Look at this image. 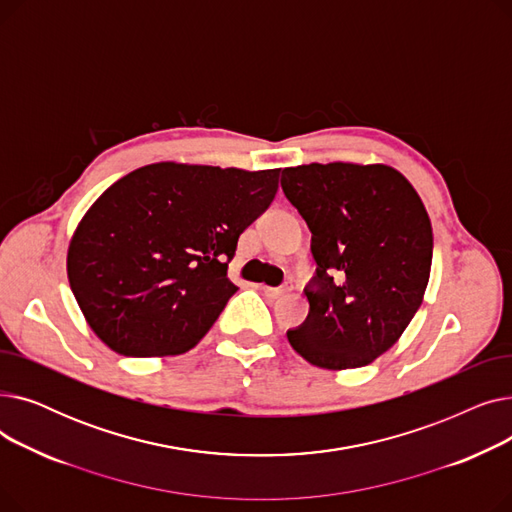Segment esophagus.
<instances>
[{
  "instance_id": "obj_1",
  "label": "esophagus",
  "mask_w": 512,
  "mask_h": 512,
  "mask_svg": "<svg viewBox=\"0 0 512 512\" xmlns=\"http://www.w3.org/2000/svg\"><path fill=\"white\" fill-rule=\"evenodd\" d=\"M267 297L270 299H280V297H284L286 292H290L292 290V284H284V286H278V288H270V286H263L261 288Z\"/></svg>"
}]
</instances>
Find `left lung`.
Returning a JSON list of instances; mask_svg holds the SVG:
<instances>
[{"instance_id": "8db88e82", "label": "left lung", "mask_w": 512, "mask_h": 512, "mask_svg": "<svg viewBox=\"0 0 512 512\" xmlns=\"http://www.w3.org/2000/svg\"><path fill=\"white\" fill-rule=\"evenodd\" d=\"M282 191L311 230L317 263L309 315L288 342L321 369L369 365L423 301L434 255L423 201L398 170L348 161L284 168Z\"/></svg>"}]
</instances>
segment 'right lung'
I'll list each match as a JSON object with an SVG mask.
<instances>
[{
    "label": "right lung",
    "instance_id": "1",
    "mask_svg": "<svg viewBox=\"0 0 512 512\" xmlns=\"http://www.w3.org/2000/svg\"><path fill=\"white\" fill-rule=\"evenodd\" d=\"M280 170L159 161L114 182L68 247V282L91 330L124 357L182 355L238 290L228 263L270 207Z\"/></svg>",
    "mask_w": 512,
    "mask_h": 512
}]
</instances>
